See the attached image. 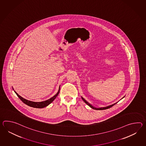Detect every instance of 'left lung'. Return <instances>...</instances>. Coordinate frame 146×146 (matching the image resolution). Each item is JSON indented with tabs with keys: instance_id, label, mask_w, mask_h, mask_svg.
Wrapping results in <instances>:
<instances>
[{
	"instance_id": "left-lung-1",
	"label": "left lung",
	"mask_w": 146,
	"mask_h": 146,
	"mask_svg": "<svg viewBox=\"0 0 146 146\" xmlns=\"http://www.w3.org/2000/svg\"><path fill=\"white\" fill-rule=\"evenodd\" d=\"M124 97H125V96H124ZM82 100H83V101L86 104H87L90 107H91L92 108H93V109H94V110H106V109L110 108V107H112V106H113L114 105H115V104L117 103H115V104H112V105H110V106H106V107H101V108H96V107H94L93 106H92L91 104H90L87 101H86V100H85L84 98L83 97H82Z\"/></svg>"
}]
</instances>
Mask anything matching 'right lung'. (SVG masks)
I'll use <instances>...</instances> for the list:
<instances>
[{"mask_svg":"<svg viewBox=\"0 0 146 146\" xmlns=\"http://www.w3.org/2000/svg\"><path fill=\"white\" fill-rule=\"evenodd\" d=\"M60 90V86L59 87V89H58V93L55 94L54 96H53V97L50 98V99L46 100V101H43V102H33V101H28L27 100L23 98L21 96H20L19 95L17 94L15 91V92L16 93V94L18 96V97H19L20 99L21 100V101H22L23 103H24L25 104L27 105L28 106H30V107H33V108H44V107L48 106L49 104H51L52 102L55 100V98L57 97V96L59 94Z\"/></svg>","mask_w":146,"mask_h":146,"instance_id":"obj_1","label":"right lung"}]
</instances>
